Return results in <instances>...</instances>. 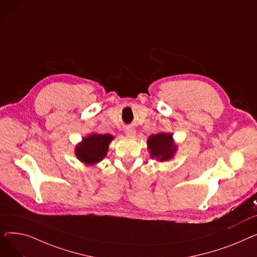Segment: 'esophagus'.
<instances>
[{
	"instance_id": "obj_1",
	"label": "esophagus",
	"mask_w": 257,
	"mask_h": 257,
	"mask_svg": "<svg viewBox=\"0 0 257 257\" xmlns=\"http://www.w3.org/2000/svg\"><path fill=\"white\" fill-rule=\"evenodd\" d=\"M126 134L128 137H134L136 136V130H133L132 128H128V129H126Z\"/></svg>"
}]
</instances>
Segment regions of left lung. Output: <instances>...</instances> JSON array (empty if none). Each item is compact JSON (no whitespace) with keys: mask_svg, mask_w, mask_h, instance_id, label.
<instances>
[{"mask_svg":"<svg viewBox=\"0 0 257 257\" xmlns=\"http://www.w3.org/2000/svg\"><path fill=\"white\" fill-rule=\"evenodd\" d=\"M148 148L150 150L152 158H157L159 161L170 159L176 151V147L173 144L172 134L158 133L153 134L148 139Z\"/></svg>","mask_w":257,"mask_h":257,"instance_id":"8db88e82","label":"left lung"}]
</instances>
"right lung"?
<instances>
[{"label":"right lung","mask_w":257,"mask_h":257,"mask_svg":"<svg viewBox=\"0 0 257 257\" xmlns=\"http://www.w3.org/2000/svg\"><path fill=\"white\" fill-rule=\"evenodd\" d=\"M112 139L110 134H90L77 146L76 155L86 165L99 163L106 156Z\"/></svg>","instance_id":"add662e5"}]
</instances>
